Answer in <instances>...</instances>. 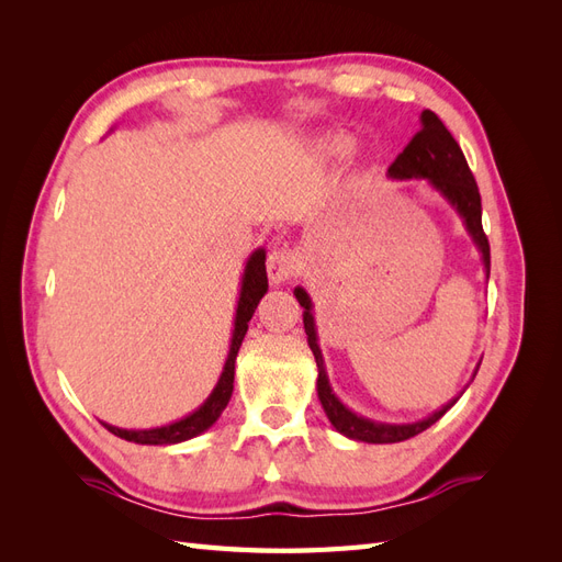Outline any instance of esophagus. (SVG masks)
Returning a JSON list of instances; mask_svg holds the SVG:
<instances>
[{"instance_id": "obj_1", "label": "esophagus", "mask_w": 562, "mask_h": 562, "mask_svg": "<svg viewBox=\"0 0 562 562\" xmlns=\"http://www.w3.org/2000/svg\"><path fill=\"white\" fill-rule=\"evenodd\" d=\"M297 269L300 260L291 248H274L267 255V277L274 285L293 279L297 274Z\"/></svg>"}]
</instances>
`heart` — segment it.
Here are the masks:
<instances>
[{
	"instance_id": "b5f03b06",
	"label": "heart",
	"mask_w": 562,
	"mask_h": 562,
	"mask_svg": "<svg viewBox=\"0 0 562 562\" xmlns=\"http://www.w3.org/2000/svg\"><path fill=\"white\" fill-rule=\"evenodd\" d=\"M347 140L339 138V135H323L314 143V149L318 151L321 157H339L347 149Z\"/></svg>"
}]
</instances>
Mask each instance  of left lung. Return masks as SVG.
I'll return each instance as SVG.
<instances>
[{
    "mask_svg": "<svg viewBox=\"0 0 562 562\" xmlns=\"http://www.w3.org/2000/svg\"><path fill=\"white\" fill-rule=\"evenodd\" d=\"M389 176L396 180H411V178L429 180L434 190L443 194L450 201V206L459 213V217L464 220L467 232L471 234L473 244L481 250L485 274L490 277V244H487V236L483 232V220H481L483 209H481L479 184H475V180H473V173L464 159L462 147L457 145L452 133L446 128V124L440 122V119L431 110L422 112V128L415 133V138L407 143V147L396 157V161L389 166ZM295 297L300 302V307H304V314H302L304 333H307V342H310V349H312L316 366H318V380H316L318 398H321V405H323V411H326L330 424L339 434H345L347 438H353V440H363V443H398V440H407V438L422 434L424 429H429L431 424H436L457 403L459 396L454 401H450L448 405L440 407V411H436L434 415H429L427 419H419L413 424H382V422H372V419H366V417H359L356 413H351L349 407L339 401L330 389L326 366H323V356H321L318 339H316L312 300L304 288H295ZM475 372H473V378H475Z\"/></svg>",
    "mask_w": 562,
    "mask_h": 562,
    "instance_id": "left-lung-1",
    "label": "left lung"
}]
</instances>
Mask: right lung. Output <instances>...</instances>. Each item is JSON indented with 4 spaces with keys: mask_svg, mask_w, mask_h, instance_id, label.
Returning <instances> with one entry per match:
<instances>
[{
    "mask_svg": "<svg viewBox=\"0 0 562 562\" xmlns=\"http://www.w3.org/2000/svg\"><path fill=\"white\" fill-rule=\"evenodd\" d=\"M267 269H265V250L258 248L255 250L244 269V279H241V295L239 304H236V318H234V333H232V345L227 361L223 368V375H220L213 394L199 405L192 415H187L173 424H166V427L157 429H119L112 427V424H105V429L119 438L131 440V443H140V446H173L182 443V440H190L206 429H211L217 422V417L223 415L232 398V389H234V363H236V353H239V347L246 337L248 330V321L255 314V307H258L262 295L267 293Z\"/></svg>",
    "mask_w": 562,
    "mask_h": 562,
    "instance_id": "1",
    "label": "right lung"
}]
</instances>
